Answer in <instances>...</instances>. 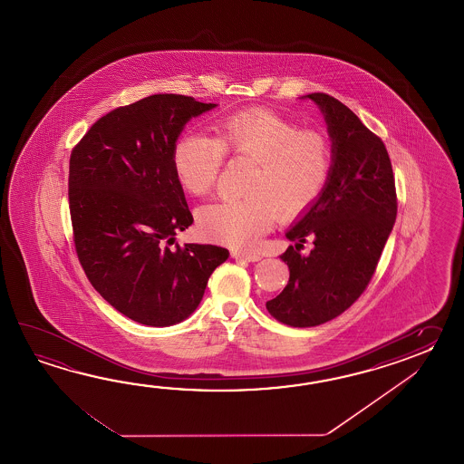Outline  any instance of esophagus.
I'll use <instances>...</instances> for the list:
<instances>
[{"label":"esophagus","instance_id":"esophagus-1","mask_svg":"<svg viewBox=\"0 0 464 464\" xmlns=\"http://www.w3.org/2000/svg\"><path fill=\"white\" fill-rule=\"evenodd\" d=\"M232 256L236 260H246V262H258L262 258L258 254H252V252H246V250H232Z\"/></svg>","mask_w":464,"mask_h":464}]
</instances>
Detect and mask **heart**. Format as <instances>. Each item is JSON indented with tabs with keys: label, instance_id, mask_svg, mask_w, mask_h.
Listing matches in <instances>:
<instances>
[{
	"label": "heart",
	"instance_id": "heart-1",
	"mask_svg": "<svg viewBox=\"0 0 464 464\" xmlns=\"http://www.w3.org/2000/svg\"><path fill=\"white\" fill-rule=\"evenodd\" d=\"M254 162L246 198L220 200L200 208L204 236L226 246L254 248L276 224L304 218L324 196L332 176L330 139L316 129H300L270 109H244L218 124V138L188 132L174 146L179 184L196 198L210 194L226 158Z\"/></svg>",
	"mask_w": 464,
	"mask_h": 464
}]
</instances>
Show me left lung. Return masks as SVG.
Listing matches in <instances>:
<instances>
[{"mask_svg":"<svg viewBox=\"0 0 464 464\" xmlns=\"http://www.w3.org/2000/svg\"><path fill=\"white\" fill-rule=\"evenodd\" d=\"M325 114L334 166L324 196L286 238L280 258L290 278L266 302L268 314L288 326H316L342 315L366 290L393 228L398 202L393 168L383 140L334 96L312 92ZM314 250L302 256L305 237Z\"/></svg>","mask_w":464,"mask_h":464,"instance_id":"obj_1","label":"left lung"}]
</instances>
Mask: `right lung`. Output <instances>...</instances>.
<instances>
[{
    "instance_id": "right-lung-1",
    "label": "right lung",
    "mask_w": 464,
    "mask_h": 464,
    "mask_svg": "<svg viewBox=\"0 0 464 464\" xmlns=\"http://www.w3.org/2000/svg\"><path fill=\"white\" fill-rule=\"evenodd\" d=\"M216 108L154 94L98 119L71 150L72 240L91 285L122 315L149 326L182 322L228 256L208 244L179 246L194 222L172 152L188 119Z\"/></svg>"
}]
</instances>
